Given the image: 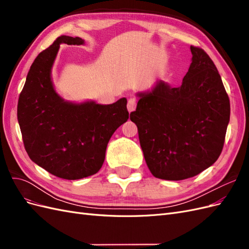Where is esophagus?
I'll use <instances>...</instances> for the list:
<instances>
[{
    "label": "esophagus",
    "instance_id": "34e87169",
    "mask_svg": "<svg viewBox=\"0 0 249 249\" xmlns=\"http://www.w3.org/2000/svg\"><path fill=\"white\" fill-rule=\"evenodd\" d=\"M136 106H137L136 99H134V97H131V99H129V101H127V105H126L129 112L135 111V109H136Z\"/></svg>",
    "mask_w": 249,
    "mask_h": 249
}]
</instances>
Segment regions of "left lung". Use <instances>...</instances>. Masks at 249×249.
Wrapping results in <instances>:
<instances>
[{"label":"left lung","instance_id":"8db88e82","mask_svg":"<svg viewBox=\"0 0 249 249\" xmlns=\"http://www.w3.org/2000/svg\"><path fill=\"white\" fill-rule=\"evenodd\" d=\"M190 50L182 85L171 88L158 81L136 94L137 108L130 115L147 167L158 178H189L212 166L230 123V100L214 62L203 50Z\"/></svg>","mask_w":249,"mask_h":249}]
</instances>
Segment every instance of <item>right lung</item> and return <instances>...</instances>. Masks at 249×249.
I'll return each instance as SVG.
<instances>
[{
	"label": "right lung",
	"mask_w": 249,
	"mask_h": 249,
	"mask_svg": "<svg viewBox=\"0 0 249 249\" xmlns=\"http://www.w3.org/2000/svg\"><path fill=\"white\" fill-rule=\"evenodd\" d=\"M62 43L85 40L60 36L36 57L19 94L18 120L30 159L58 178L80 179L101 169L108 142L129 112L125 97L110 105L76 103L56 91L52 70Z\"/></svg>",
	"instance_id": "obj_1"
}]
</instances>
